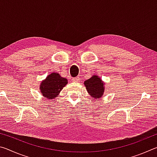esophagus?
I'll return each mask as SVG.
<instances>
[{"label":"esophagus","instance_id":"esophagus-1","mask_svg":"<svg viewBox=\"0 0 157 157\" xmlns=\"http://www.w3.org/2000/svg\"><path fill=\"white\" fill-rule=\"evenodd\" d=\"M73 82H79V78H74L72 79Z\"/></svg>","mask_w":157,"mask_h":157}]
</instances>
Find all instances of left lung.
<instances>
[{"label":"left lung","mask_w":157,"mask_h":157,"mask_svg":"<svg viewBox=\"0 0 157 157\" xmlns=\"http://www.w3.org/2000/svg\"><path fill=\"white\" fill-rule=\"evenodd\" d=\"M84 84L87 92L94 99H100L104 94L105 83L97 75H94L91 78L84 81Z\"/></svg>","instance_id":"1"}]
</instances>
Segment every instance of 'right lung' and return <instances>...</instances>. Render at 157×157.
<instances>
[{
  "instance_id": "1",
  "label": "right lung",
  "mask_w": 157,
  "mask_h": 157,
  "mask_svg": "<svg viewBox=\"0 0 157 157\" xmlns=\"http://www.w3.org/2000/svg\"><path fill=\"white\" fill-rule=\"evenodd\" d=\"M67 84V79L63 78L59 73H52L41 81L39 89L44 98L52 100L58 96Z\"/></svg>"
}]
</instances>
